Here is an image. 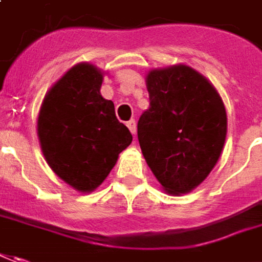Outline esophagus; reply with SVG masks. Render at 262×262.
<instances>
[{
	"instance_id": "obj_1",
	"label": "esophagus",
	"mask_w": 262,
	"mask_h": 262,
	"mask_svg": "<svg viewBox=\"0 0 262 262\" xmlns=\"http://www.w3.org/2000/svg\"><path fill=\"white\" fill-rule=\"evenodd\" d=\"M127 127H129V130L132 132V135H136V122H135V119H132L127 122Z\"/></svg>"
}]
</instances>
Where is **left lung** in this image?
I'll use <instances>...</instances> for the list:
<instances>
[{"label":"left lung","instance_id":"8db88e82","mask_svg":"<svg viewBox=\"0 0 262 262\" xmlns=\"http://www.w3.org/2000/svg\"><path fill=\"white\" fill-rule=\"evenodd\" d=\"M149 108L138 122L146 163L169 195L193 191L215 168L227 138V112L213 84L186 64L150 70Z\"/></svg>","mask_w":262,"mask_h":262}]
</instances>
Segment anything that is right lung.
<instances>
[{
	"mask_svg": "<svg viewBox=\"0 0 262 262\" xmlns=\"http://www.w3.org/2000/svg\"><path fill=\"white\" fill-rule=\"evenodd\" d=\"M103 74L94 64L73 66L47 92L37 119L49 166L83 193L100 186L133 139L117 120L113 101L100 94Z\"/></svg>",
	"mask_w": 262,
	"mask_h": 262,
	"instance_id": "obj_1",
	"label": "right lung"
}]
</instances>
